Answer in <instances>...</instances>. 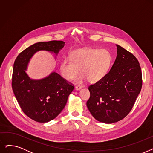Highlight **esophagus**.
Segmentation results:
<instances>
[{"instance_id":"1","label":"esophagus","mask_w":153,"mask_h":153,"mask_svg":"<svg viewBox=\"0 0 153 153\" xmlns=\"http://www.w3.org/2000/svg\"><path fill=\"white\" fill-rule=\"evenodd\" d=\"M81 89H82V87L80 86V85H77V86L75 87V89L76 91H79V90H81Z\"/></svg>"}]
</instances>
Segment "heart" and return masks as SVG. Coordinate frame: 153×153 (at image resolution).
<instances>
[{
	"label": "heart",
	"instance_id": "b5f03b06",
	"mask_svg": "<svg viewBox=\"0 0 153 153\" xmlns=\"http://www.w3.org/2000/svg\"><path fill=\"white\" fill-rule=\"evenodd\" d=\"M111 62L112 56L108 50L84 48L72 52L71 59L62 60L59 69L61 76L68 81L74 79L81 69L82 75L77 82L86 79L89 82L95 83L107 74Z\"/></svg>",
	"mask_w": 153,
	"mask_h": 153
}]
</instances>
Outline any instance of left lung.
<instances>
[{"label": "left lung", "instance_id": "8db88e82", "mask_svg": "<svg viewBox=\"0 0 153 153\" xmlns=\"http://www.w3.org/2000/svg\"><path fill=\"white\" fill-rule=\"evenodd\" d=\"M117 56L110 71L89 87L91 96L87 107L99 122L113 123L131 110L142 87V73L138 59L116 45Z\"/></svg>", "mask_w": 153, "mask_h": 153}]
</instances>
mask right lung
I'll return each instance as SVG.
<instances>
[{
	"instance_id": "obj_1",
	"label": "right lung",
	"mask_w": 153,
	"mask_h": 153,
	"mask_svg": "<svg viewBox=\"0 0 153 153\" xmlns=\"http://www.w3.org/2000/svg\"><path fill=\"white\" fill-rule=\"evenodd\" d=\"M64 44L56 40L35 43L20 53L15 61L12 83L14 95L24 114L37 122H48L57 117L74 87L54 71L43 79H32L26 72L28 64L39 51L57 56Z\"/></svg>"
}]
</instances>
